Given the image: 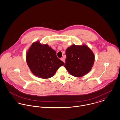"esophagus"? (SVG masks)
<instances>
[{
  "label": "esophagus",
  "mask_w": 120,
  "mask_h": 120,
  "mask_svg": "<svg viewBox=\"0 0 120 120\" xmlns=\"http://www.w3.org/2000/svg\"><path fill=\"white\" fill-rule=\"evenodd\" d=\"M63 62H64L65 63V59H64V58H61V59H60Z\"/></svg>",
  "instance_id": "34e87169"
}]
</instances>
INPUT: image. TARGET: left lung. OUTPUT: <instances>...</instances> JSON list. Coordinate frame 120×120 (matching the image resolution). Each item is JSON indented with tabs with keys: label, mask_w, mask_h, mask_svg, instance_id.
Here are the masks:
<instances>
[{
	"label": "left lung",
	"mask_w": 120,
	"mask_h": 120,
	"mask_svg": "<svg viewBox=\"0 0 120 120\" xmlns=\"http://www.w3.org/2000/svg\"><path fill=\"white\" fill-rule=\"evenodd\" d=\"M65 68L69 73L76 77H81L87 74L92 69L95 61V55L85 44L72 45L66 51Z\"/></svg>",
	"instance_id": "left-lung-1"
}]
</instances>
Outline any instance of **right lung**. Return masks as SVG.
I'll use <instances>...</instances> for the list:
<instances>
[{
	"instance_id": "1",
	"label": "right lung",
	"mask_w": 120,
	"mask_h": 120,
	"mask_svg": "<svg viewBox=\"0 0 120 120\" xmlns=\"http://www.w3.org/2000/svg\"><path fill=\"white\" fill-rule=\"evenodd\" d=\"M27 65L33 74L43 79L52 77L65 63L58 59L56 52L48 44L39 41L32 44L26 53Z\"/></svg>"
}]
</instances>
